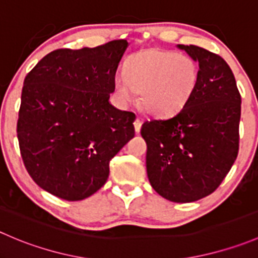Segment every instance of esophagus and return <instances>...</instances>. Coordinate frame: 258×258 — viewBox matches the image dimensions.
I'll use <instances>...</instances> for the list:
<instances>
[{
    "instance_id": "34e87169",
    "label": "esophagus",
    "mask_w": 258,
    "mask_h": 258,
    "mask_svg": "<svg viewBox=\"0 0 258 258\" xmlns=\"http://www.w3.org/2000/svg\"><path fill=\"white\" fill-rule=\"evenodd\" d=\"M135 131L137 132V134H139L140 132V130H141V126H142V121L140 118H137L136 121H135Z\"/></svg>"
}]
</instances>
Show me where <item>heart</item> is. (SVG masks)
Segmentation results:
<instances>
[{"label":"heart","instance_id":"1","mask_svg":"<svg viewBox=\"0 0 258 258\" xmlns=\"http://www.w3.org/2000/svg\"><path fill=\"white\" fill-rule=\"evenodd\" d=\"M198 79V66L189 55L152 47L135 54L124 72L116 73L113 88L122 104L134 102L140 92L141 108L165 118L186 106Z\"/></svg>","mask_w":258,"mask_h":258}]
</instances>
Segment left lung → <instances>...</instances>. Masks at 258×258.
Wrapping results in <instances>:
<instances>
[{"mask_svg": "<svg viewBox=\"0 0 258 258\" xmlns=\"http://www.w3.org/2000/svg\"><path fill=\"white\" fill-rule=\"evenodd\" d=\"M177 47L199 64L197 88L174 117L142 124L146 170L155 191L191 203L221 185L238 155L241 94L229 66L196 45Z\"/></svg>", "mask_w": 258, "mask_h": 258, "instance_id": "left-lung-1", "label": "left lung"}]
</instances>
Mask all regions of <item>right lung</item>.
Returning a JSON list of instances; mask_svg holds the SVG:
<instances>
[{
  "instance_id": "add662e5",
  "label": "right lung",
  "mask_w": 258,
  "mask_h": 258,
  "mask_svg": "<svg viewBox=\"0 0 258 258\" xmlns=\"http://www.w3.org/2000/svg\"><path fill=\"white\" fill-rule=\"evenodd\" d=\"M127 40L59 49L24 81L17 121L21 156L41 189L69 202L101 189L109 161L135 136L132 112L109 103Z\"/></svg>"
}]
</instances>
